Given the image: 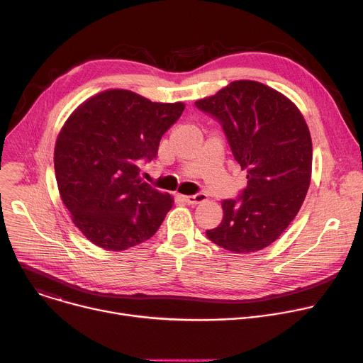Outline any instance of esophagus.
Listing matches in <instances>:
<instances>
[{
    "label": "esophagus",
    "mask_w": 363,
    "mask_h": 363,
    "mask_svg": "<svg viewBox=\"0 0 363 363\" xmlns=\"http://www.w3.org/2000/svg\"><path fill=\"white\" fill-rule=\"evenodd\" d=\"M182 200L188 204H201L207 200V195L204 192H199V194H194V195H185L182 196Z\"/></svg>",
    "instance_id": "1"
}]
</instances>
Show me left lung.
Listing matches in <instances>:
<instances>
[{"label": "left lung", "mask_w": 363, "mask_h": 363, "mask_svg": "<svg viewBox=\"0 0 363 363\" xmlns=\"http://www.w3.org/2000/svg\"><path fill=\"white\" fill-rule=\"evenodd\" d=\"M216 118L247 185L224 200L223 220L207 238L235 253H252L274 243L306 199L313 162L308 125L281 92L256 81H235L216 95L195 101Z\"/></svg>", "instance_id": "obj_1"}]
</instances>
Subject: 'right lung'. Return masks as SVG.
Segmentation results:
<instances>
[{"instance_id": "add662e5", "label": "right lung", "mask_w": 363, "mask_h": 363, "mask_svg": "<svg viewBox=\"0 0 363 363\" xmlns=\"http://www.w3.org/2000/svg\"><path fill=\"white\" fill-rule=\"evenodd\" d=\"M184 108L182 103H152L127 89H108L65 123L53 159L57 188L89 242L118 252L157 232L174 199L140 179L139 162L156 157L162 136Z\"/></svg>"}]
</instances>
